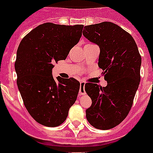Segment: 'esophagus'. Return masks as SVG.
Returning <instances> with one entry per match:
<instances>
[{
    "mask_svg": "<svg viewBox=\"0 0 153 153\" xmlns=\"http://www.w3.org/2000/svg\"><path fill=\"white\" fill-rule=\"evenodd\" d=\"M85 83L84 82H80V88H79V96L85 94Z\"/></svg>",
    "mask_w": 153,
    "mask_h": 153,
    "instance_id": "esophagus-1",
    "label": "esophagus"
}]
</instances>
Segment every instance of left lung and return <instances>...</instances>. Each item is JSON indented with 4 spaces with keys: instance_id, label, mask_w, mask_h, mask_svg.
I'll return each instance as SVG.
<instances>
[{
    "instance_id": "8db88e82",
    "label": "left lung",
    "mask_w": 153,
    "mask_h": 153,
    "mask_svg": "<svg viewBox=\"0 0 153 153\" xmlns=\"http://www.w3.org/2000/svg\"><path fill=\"white\" fill-rule=\"evenodd\" d=\"M82 34L100 50L99 67L107 82L106 87L86 83L85 90L92 100L86 119L94 128L108 130L125 119L140 82L142 57L133 37L110 22L86 25Z\"/></svg>"
}]
</instances>
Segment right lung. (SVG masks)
Here are the masks:
<instances>
[{
	"label": "right lung",
	"instance_id": "1",
	"mask_svg": "<svg viewBox=\"0 0 153 153\" xmlns=\"http://www.w3.org/2000/svg\"><path fill=\"white\" fill-rule=\"evenodd\" d=\"M82 29V25L44 23L28 33L19 46L15 63L18 88L28 112L44 126L62 124L76 101L79 81L54 79L52 69L53 63L65 60L79 43Z\"/></svg>",
	"mask_w": 153,
	"mask_h": 153
}]
</instances>
